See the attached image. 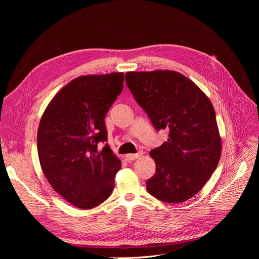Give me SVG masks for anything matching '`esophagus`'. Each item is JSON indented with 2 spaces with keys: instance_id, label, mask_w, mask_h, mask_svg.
Instances as JSON below:
<instances>
[{
  "instance_id": "1",
  "label": "esophagus",
  "mask_w": 259,
  "mask_h": 259,
  "mask_svg": "<svg viewBox=\"0 0 259 259\" xmlns=\"http://www.w3.org/2000/svg\"><path fill=\"white\" fill-rule=\"evenodd\" d=\"M142 156H143V151H141V152H139L137 154H127L126 155V159L128 161H131V160H134V159H138V158H140Z\"/></svg>"
}]
</instances>
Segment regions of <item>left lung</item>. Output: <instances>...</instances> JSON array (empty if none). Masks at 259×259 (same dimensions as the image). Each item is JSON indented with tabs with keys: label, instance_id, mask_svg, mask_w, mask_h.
I'll list each match as a JSON object with an SVG mask.
<instances>
[{
	"label": "left lung",
	"instance_id": "left-lung-1",
	"mask_svg": "<svg viewBox=\"0 0 259 259\" xmlns=\"http://www.w3.org/2000/svg\"><path fill=\"white\" fill-rule=\"evenodd\" d=\"M126 84L156 130L168 129V140L150 151L156 170L147 181L155 198L184 202L211 178L222 155V138L214 108L190 78L173 70L130 71Z\"/></svg>",
	"mask_w": 259,
	"mask_h": 259
}]
</instances>
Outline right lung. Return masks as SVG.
Instances as JSON below:
<instances>
[{
    "instance_id": "right-lung-1",
    "label": "right lung",
    "mask_w": 259,
    "mask_h": 259,
    "mask_svg": "<svg viewBox=\"0 0 259 259\" xmlns=\"http://www.w3.org/2000/svg\"><path fill=\"white\" fill-rule=\"evenodd\" d=\"M124 73L78 76L50 101L37 130L40 168L54 191L79 209L110 196L120 160L108 144L105 117L122 90Z\"/></svg>"
}]
</instances>
